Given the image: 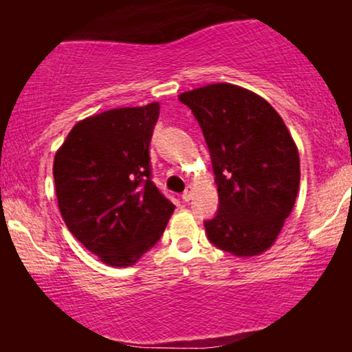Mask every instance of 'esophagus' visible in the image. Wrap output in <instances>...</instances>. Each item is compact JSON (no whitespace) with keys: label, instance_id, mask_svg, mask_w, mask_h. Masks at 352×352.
<instances>
[{"label":"esophagus","instance_id":"1","mask_svg":"<svg viewBox=\"0 0 352 352\" xmlns=\"http://www.w3.org/2000/svg\"><path fill=\"white\" fill-rule=\"evenodd\" d=\"M192 195H194V187L189 186V187H187V189H186L184 194H182V200L189 201V200L192 199Z\"/></svg>","mask_w":352,"mask_h":352}]
</instances>
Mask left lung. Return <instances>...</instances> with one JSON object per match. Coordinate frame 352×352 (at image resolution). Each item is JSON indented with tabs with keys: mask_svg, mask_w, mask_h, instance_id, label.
Segmentation results:
<instances>
[{
	"mask_svg": "<svg viewBox=\"0 0 352 352\" xmlns=\"http://www.w3.org/2000/svg\"><path fill=\"white\" fill-rule=\"evenodd\" d=\"M213 163L219 210L210 242L234 256H258L276 242L300 187V153L280 115L253 91L213 83L181 93Z\"/></svg>",
	"mask_w": 352,
	"mask_h": 352,
	"instance_id": "obj_1",
	"label": "left lung"
}]
</instances>
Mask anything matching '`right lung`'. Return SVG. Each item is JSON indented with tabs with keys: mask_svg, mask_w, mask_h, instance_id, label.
<instances>
[{
	"mask_svg": "<svg viewBox=\"0 0 352 352\" xmlns=\"http://www.w3.org/2000/svg\"><path fill=\"white\" fill-rule=\"evenodd\" d=\"M160 104L80 120L54 157L62 219L78 242L113 267L134 266L162 237L175 205L151 181L148 146Z\"/></svg>",
	"mask_w": 352,
	"mask_h": 352,
	"instance_id": "1",
	"label": "right lung"
}]
</instances>
